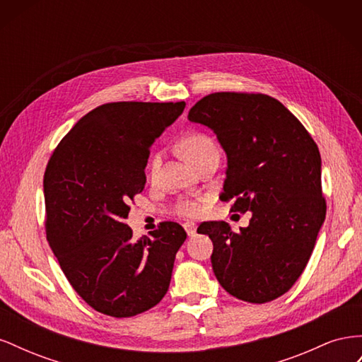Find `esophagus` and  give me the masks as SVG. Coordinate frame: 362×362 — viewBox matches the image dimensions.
Returning a JSON list of instances; mask_svg holds the SVG:
<instances>
[{"instance_id":"34e87169","label":"esophagus","mask_w":362,"mask_h":362,"mask_svg":"<svg viewBox=\"0 0 362 362\" xmlns=\"http://www.w3.org/2000/svg\"><path fill=\"white\" fill-rule=\"evenodd\" d=\"M184 229H185V233H187L189 235H193L196 233V225L193 222H185L184 223Z\"/></svg>"}]
</instances>
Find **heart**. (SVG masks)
I'll use <instances>...</instances> for the list:
<instances>
[{"mask_svg": "<svg viewBox=\"0 0 362 362\" xmlns=\"http://www.w3.org/2000/svg\"><path fill=\"white\" fill-rule=\"evenodd\" d=\"M180 151L182 157L196 168L202 163L206 157L216 154L217 146L214 140L205 133H190L184 136L180 141ZM160 166V154H152L148 163V173L149 177H154ZM173 211L182 217H198L204 211V204L201 199H180L175 202Z\"/></svg>", "mask_w": 362, "mask_h": 362, "instance_id": "obj_1", "label": "heart"}]
</instances>
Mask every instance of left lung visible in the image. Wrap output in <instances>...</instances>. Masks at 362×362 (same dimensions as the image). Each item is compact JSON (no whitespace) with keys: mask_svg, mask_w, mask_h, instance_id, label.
<instances>
[{"mask_svg":"<svg viewBox=\"0 0 362 362\" xmlns=\"http://www.w3.org/2000/svg\"><path fill=\"white\" fill-rule=\"evenodd\" d=\"M189 120L211 128L226 152L221 199L252 213L240 233L226 222L199 225L213 242L214 275L240 300L276 299L302 275L325 222L319 148L288 108L262 93L206 95Z\"/></svg>","mask_w":362,"mask_h":362,"instance_id":"obj_1","label":"left lung"}]
</instances>
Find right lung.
Wrapping results in <instances>:
<instances>
[{"instance_id": "add662e5", "label": "right lung", "mask_w": 362, "mask_h": 362, "mask_svg": "<svg viewBox=\"0 0 362 362\" xmlns=\"http://www.w3.org/2000/svg\"><path fill=\"white\" fill-rule=\"evenodd\" d=\"M185 103H110L93 108L54 149L43 177L47 240L72 288L98 313L133 317L168 293L173 261L187 238L161 222L133 240L125 218L145 189L154 140Z\"/></svg>"}]
</instances>
